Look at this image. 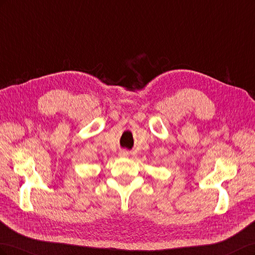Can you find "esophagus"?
<instances>
[{"instance_id":"esophagus-1","label":"esophagus","mask_w":255,"mask_h":255,"mask_svg":"<svg viewBox=\"0 0 255 255\" xmlns=\"http://www.w3.org/2000/svg\"><path fill=\"white\" fill-rule=\"evenodd\" d=\"M119 155H120L121 157H128L129 153H128V151H127V150H123V151H121V152L119 153Z\"/></svg>"}]
</instances>
